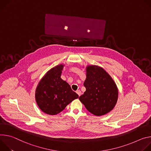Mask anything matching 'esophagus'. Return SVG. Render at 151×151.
<instances>
[{"label": "esophagus", "instance_id": "1", "mask_svg": "<svg viewBox=\"0 0 151 151\" xmlns=\"http://www.w3.org/2000/svg\"><path fill=\"white\" fill-rule=\"evenodd\" d=\"M76 93L78 94V95L79 96L81 95V91H80V90H77V91H76Z\"/></svg>", "mask_w": 151, "mask_h": 151}]
</instances>
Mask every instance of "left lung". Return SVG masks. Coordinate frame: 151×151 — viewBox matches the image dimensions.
Wrapping results in <instances>:
<instances>
[{"mask_svg":"<svg viewBox=\"0 0 151 151\" xmlns=\"http://www.w3.org/2000/svg\"><path fill=\"white\" fill-rule=\"evenodd\" d=\"M84 82L86 91L80 101L92 114L100 116L113 109L118 98V89L111 77L101 66L88 65Z\"/></svg>","mask_w":151,"mask_h":151,"instance_id":"1","label":"left lung"}]
</instances>
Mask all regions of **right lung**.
<instances>
[{
    "label": "right lung",
    "instance_id": "add662e5",
    "mask_svg": "<svg viewBox=\"0 0 151 151\" xmlns=\"http://www.w3.org/2000/svg\"><path fill=\"white\" fill-rule=\"evenodd\" d=\"M63 66L64 64H60L48 71L36 88L37 104L47 114L59 113L67 105L78 98L68 83L60 77Z\"/></svg>",
    "mask_w": 151,
    "mask_h": 151
}]
</instances>
